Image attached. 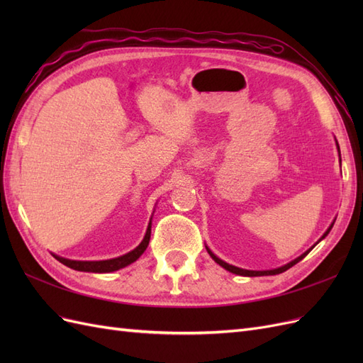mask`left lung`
Instances as JSON below:
<instances>
[{
  "label": "left lung",
  "instance_id": "8db88e82",
  "mask_svg": "<svg viewBox=\"0 0 363 363\" xmlns=\"http://www.w3.org/2000/svg\"><path fill=\"white\" fill-rule=\"evenodd\" d=\"M336 145H337V142H336ZM337 151H339V145H337ZM339 157H340V151H339ZM333 224L335 223H332V225L330 227H328L327 228V232L323 235V238L320 239V240H323L328 233H330V230H332V227H333ZM320 240H318V242H320ZM316 242V244H318ZM315 244V245H316ZM313 245V247H315ZM312 247V248H313ZM311 248V250H312ZM206 250H207V252H208V255H211V257L218 263V265L219 267H223L224 269H227V271H230V272H233V274H238V276H244V277H259V276H276V274H280V272H284V271H286V269H289L291 267H294L295 265V263H298L303 257H306L307 255H309V251L311 250H307L306 252H304V255H301L300 257H296V259H294L292 262H289V263H286V265H284V267H280V268H276V269H268V271H250V269H242V268H238V267H233V265H230V263H227V262H224V260H221V259H219V257H216L215 255H213V252L211 251V250H208L207 247H206Z\"/></svg>",
  "mask_w": 363,
  "mask_h": 363
}]
</instances>
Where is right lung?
<instances>
[{"mask_svg": "<svg viewBox=\"0 0 363 363\" xmlns=\"http://www.w3.org/2000/svg\"><path fill=\"white\" fill-rule=\"evenodd\" d=\"M150 236H151V221L148 224L147 228V233L142 239V242L133 250L127 252L124 256H119L115 259H108V260H92V262H87V260H69V259H65L60 256L52 255L56 257L60 263L63 265H67L68 268H72L75 271H84V272H112V271H118L121 268H124L130 263L136 262L140 256L142 252H144L150 244Z\"/></svg>", "mask_w": 363, "mask_h": 363, "instance_id": "right-lung-1", "label": "right lung"}]
</instances>
